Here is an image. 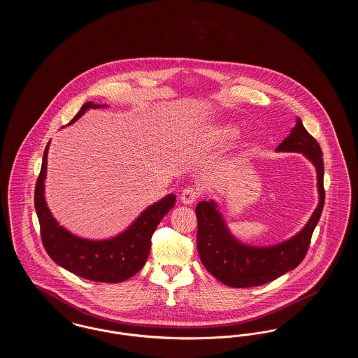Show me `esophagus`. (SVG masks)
Wrapping results in <instances>:
<instances>
[{"mask_svg":"<svg viewBox=\"0 0 358 358\" xmlns=\"http://www.w3.org/2000/svg\"><path fill=\"white\" fill-rule=\"evenodd\" d=\"M199 189L194 187H187L185 189L181 190L180 193V200L184 203V204H193L197 199H199Z\"/></svg>","mask_w":358,"mask_h":358,"instance_id":"obj_1","label":"esophagus"}]
</instances>
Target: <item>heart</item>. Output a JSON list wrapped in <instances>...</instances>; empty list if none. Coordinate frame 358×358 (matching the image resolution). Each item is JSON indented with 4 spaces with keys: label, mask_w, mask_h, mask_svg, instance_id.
<instances>
[{
    "label": "heart",
    "mask_w": 358,
    "mask_h": 358,
    "mask_svg": "<svg viewBox=\"0 0 358 358\" xmlns=\"http://www.w3.org/2000/svg\"><path fill=\"white\" fill-rule=\"evenodd\" d=\"M224 134L228 136H234L236 134V130H235V129H232V127H227V129L224 130Z\"/></svg>",
    "instance_id": "heart-1"
}]
</instances>
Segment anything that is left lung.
Masks as SVG:
<instances>
[{"label": "left lung", "instance_id": "obj_1", "mask_svg": "<svg viewBox=\"0 0 358 358\" xmlns=\"http://www.w3.org/2000/svg\"><path fill=\"white\" fill-rule=\"evenodd\" d=\"M276 150L303 153L314 164L320 204L303 229L294 238L271 247H250L229 234L213 201H200L196 206L199 255L205 268L229 287L262 286L294 270L305 259L314 228L320 222L324 204V155L320 143L307 133L298 118L289 136Z\"/></svg>", "mask_w": 358, "mask_h": 358}]
</instances>
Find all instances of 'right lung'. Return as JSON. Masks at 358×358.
I'll return each instance as SVG.
<instances>
[{
  "instance_id": "1",
  "label": "right lung",
  "mask_w": 358,
  "mask_h": 358,
  "mask_svg": "<svg viewBox=\"0 0 358 358\" xmlns=\"http://www.w3.org/2000/svg\"><path fill=\"white\" fill-rule=\"evenodd\" d=\"M106 107L87 102L69 122L79 120L88 108ZM48 146L44 150L41 171L34 187V208L40 222L43 245L55 263L94 282L120 283L136 275L146 263L152 247V236L162 217L176 204V196L169 194L145 209L124 232L108 240H87L72 235L52 217L44 199V180L47 174Z\"/></svg>"
}]
</instances>
